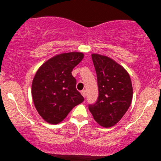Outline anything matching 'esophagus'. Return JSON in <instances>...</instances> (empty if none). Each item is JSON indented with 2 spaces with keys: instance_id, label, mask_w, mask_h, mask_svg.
Listing matches in <instances>:
<instances>
[{
  "instance_id": "obj_1",
  "label": "esophagus",
  "mask_w": 161,
  "mask_h": 161,
  "mask_svg": "<svg viewBox=\"0 0 161 161\" xmlns=\"http://www.w3.org/2000/svg\"><path fill=\"white\" fill-rule=\"evenodd\" d=\"M81 94H82V96H83L84 97H86V90H83L81 91Z\"/></svg>"
}]
</instances>
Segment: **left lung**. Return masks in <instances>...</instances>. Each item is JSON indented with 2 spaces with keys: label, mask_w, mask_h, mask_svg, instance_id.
Returning a JSON list of instances; mask_svg holds the SVG:
<instances>
[{
  "label": "left lung",
  "mask_w": 161,
  "mask_h": 161,
  "mask_svg": "<svg viewBox=\"0 0 161 161\" xmlns=\"http://www.w3.org/2000/svg\"><path fill=\"white\" fill-rule=\"evenodd\" d=\"M97 76L99 96L89 105L94 120L102 127L110 128L121 119L130 107L132 86L129 73L121 65L103 55L92 53Z\"/></svg>",
  "instance_id": "8db88e82"
}]
</instances>
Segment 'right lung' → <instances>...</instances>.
I'll return each mask as SVG.
<instances>
[{"label": "right lung", "mask_w": 161, "mask_h": 161, "mask_svg": "<svg viewBox=\"0 0 161 161\" xmlns=\"http://www.w3.org/2000/svg\"><path fill=\"white\" fill-rule=\"evenodd\" d=\"M84 54L70 52L56 55L43 63L32 83V96L39 114L50 124H58L76 105L84 100L76 90L73 69Z\"/></svg>", "instance_id": "1"}]
</instances>
